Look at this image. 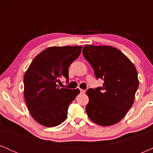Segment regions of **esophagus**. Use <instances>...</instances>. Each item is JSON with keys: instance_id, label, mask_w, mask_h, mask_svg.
Returning a JSON list of instances; mask_svg holds the SVG:
<instances>
[{"instance_id": "34e87169", "label": "esophagus", "mask_w": 153, "mask_h": 153, "mask_svg": "<svg viewBox=\"0 0 153 153\" xmlns=\"http://www.w3.org/2000/svg\"><path fill=\"white\" fill-rule=\"evenodd\" d=\"M80 92L81 93V94H84V93H85V91L82 90V89H80Z\"/></svg>"}]
</instances>
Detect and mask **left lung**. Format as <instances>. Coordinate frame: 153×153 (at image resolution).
I'll return each mask as SVG.
<instances>
[{
    "mask_svg": "<svg viewBox=\"0 0 153 153\" xmlns=\"http://www.w3.org/2000/svg\"><path fill=\"white\" fill-rule=\"evenodd\" d=\"M82 54L94 68L97 80L104 82L102 86L86 91L89 98L85 107L88 117L101 126L117 124L134 103L139 86L137 71L115 47L85 45Z\"/></svg>",
    "mask_w": 153,
    "mask_h": 153,
    "instance_id": "left-lung-1",
    "label": "left lung"
}]
</instances>
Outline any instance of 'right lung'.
Returning a JSON list of instances; mask_svg holds the SVG:
<instances>
[{
	"label": "right lung",
	"mask_w": 153,
	"mask_h": 153,
	"mask_svg": "<svg viewBox=\"0 0 153 153\" xmlns=\"http://www.w3.org/2000/svg\"><path fill=\"white\" fill-rule=\"evenodd\" d=\"M82 46L49 47L33 59L24 77V97L31 117L42 125L53 127L65 120L70 104L79 89L60 88L61 78L69 81L68 68Z\"/></svg>",
	"instance_id": "right-lung-1"
}]
</instances>
